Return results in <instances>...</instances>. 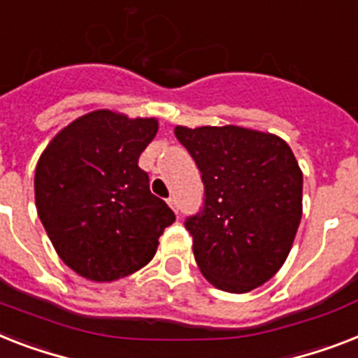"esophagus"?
Here are the masks:
<instances>
[{
    "instance_id": "obj_1",
    "label": "esophagus",
    "mask_w": 358,
    "mask_h": 358,
    "mask_svg": "<svg viewBox=\"0 0 358 358\" xmlns=\"http://www.w3.org/2000/svg\"><path fill=\"white\" fill-rule=\"evenodd\" d=\"M167 204L173 208L174 213H178V200H176V196H169V199H167Z\"/></svg>"
}]
</instances>
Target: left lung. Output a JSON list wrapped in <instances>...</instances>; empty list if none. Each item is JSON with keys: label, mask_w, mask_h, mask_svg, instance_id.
<instances>
[{"label": "left lung", "mask_w": 358, "mask_h": 358, "mask_svg": "<svg viewBox=\"0 0 358 358\" xmlns=\"http://www.w3.org/2000/svg\"><path fill=\"white\" fill-rule=\"evenodd\" d=\"M202 173L204 206L185 219L209 283L250 292L281 268L301 220L303 174L274 134L243 127H176Z\"/></svg>", "instance_id": "left-lung-1"}]
</instances>
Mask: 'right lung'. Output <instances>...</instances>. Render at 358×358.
Listing matches in <instances>:
<instances>
[{
	"instance_id": "right-lung-1",
	"label": "right lung",
	"mask_w": 358,
	"mask_h": 358,
	"mask_svg": "<svg viewBox=\"0 0 358 358\" xmlns=\"http://www.w3.org/2000/svg\"><path fill=\"white\" fill-rule=\"evenodd\" d=\"M156 119L97 110L55 136L34 173L38 217L60 259L86 280L113 281L149 263L174 222L138 159Z\"/></svg>"
}]
</instances>
